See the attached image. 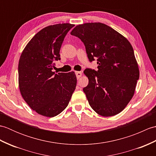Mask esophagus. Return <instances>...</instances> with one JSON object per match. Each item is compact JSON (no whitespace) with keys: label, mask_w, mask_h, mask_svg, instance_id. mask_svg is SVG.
<instances>
[{"label":"esophagus","mask_w":156,"mask_h":156,"mask_svg":"<svg viewBox=\"0 0 156 156\" xmlns=\"http://www.w3.org/2000/svg\"><path fill=\"white\" fill-rule=\"evenodd\" d=\"M75 74H76V77H77V78L79 79V78H80L81 77V76H82V72H76Z\"/></svg>","instance_id":"esophagus-1"}]
</instances>
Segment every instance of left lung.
<instances>
[{
    "mask_svg": "<svg viewBox=\"0 0 156 156\" xmlns=\"http://www.w3.org/2000/svg\"><path fill=\"white\" fill-rule=\"evenodd\" d=\"M71 35L84 43L89 61L97 58L98 70L87 68L83 88L89 105L103 117L119 114L134 94L140 70L133 47L124 36L101 23L77 25Z\"/></svg>",
    "mask_w": 156,
    "mask_h": 156,
    "instance_id": "obj_1",
    "label": "left lung"
}]
</instances>
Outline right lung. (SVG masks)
Returning <instances> with one entry per match:
<instances>
[{
	"label": "right lung",
	"instance_id": "obj_1",
	"mask_svg": "<svg viewBox=\"0 0 156 156\" xmlns=\"http://www.w3.org/2000/svg\"><path fill=\"white\" fill-rule=\"evenodd\" d=\"M74 25H49L34 35L19 62V87L27 105L38 114L54 117L67 107L77 79L74 72H53L66 34Z\"/></svg>",
	"mask_w": 156,
	"mask_h": 156
}]
</instances>
